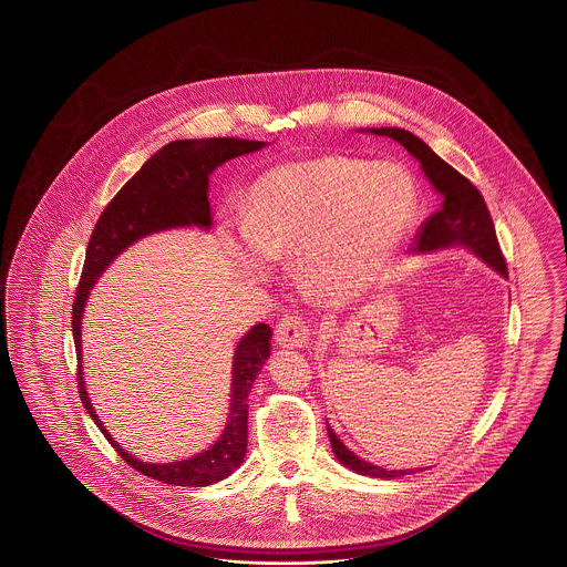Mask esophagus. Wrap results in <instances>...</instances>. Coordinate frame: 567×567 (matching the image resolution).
<instances>
[{
	"instance_id": "esophagus-1",
	"label": "esophagus",
	"mask_w": 567,
	"mask_h": 567,
	"mask_svg": "<svg viewBox=\"0 0 567 567\" xmlns=\"http://www.w3.org/2000/svg\"><path fill=\"white\" fill-rule=\"evenodd\" d=\"M310 324L306 318L287 315L280 318L274 331V338L285 348H306L310 341Z\"/></svg>"
}]
</instances>
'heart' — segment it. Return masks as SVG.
<instances>
[{
	"mask_svg": "<svg viewBox=\"0 0 567 567\" xmlns=\"http://www.w3.org/2000/svg\"><path fill=\"white\" fill-rule=\"evenodd\" d=\"M417 208L420 189L405 166L327 156L259 177L243 226L266 257L299 250V268L318 293L354 299L384 270ZM236 250L255 268L252 257Z\"/></svg>",
	"mask_w": 567,
	"mask_h": 567,
	"instance_id": "obj_1",
	"label": "heart"
}]
</instances>
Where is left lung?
Instances as JSON below:
<instances>
[{
    "label": "left lung",
    "mask_w": 567,
    "mask_h": 567,
    "mask_svg": "<svg viewBox=\"0 0 567 567\" xmlns=\"http://www.w3.org/2000/svg\"><path fill=\"white\" fill-rule=\"evenodd\" d=\"M371 133L399 141L413 158L420 159L426 177L436 187V192L443 194V206L424 221V226L420 227L413 250L426 252V250L447 249L455 245L466 247L476 252L485 264H489L494 270H498L502 276H508L506 259L499 249L492 215L475 185L462 173H457L445 159L439 158L431 147L413 133L403 128H373ZM327 431L338 460L359 475L394 478V476L413 473V471L409 473L408 471H385L380 466H373L350 452L336 436V432L329 429V424H327Z\"/></svg>",
    "instance_id": "8db88e82"
}]
</instances>
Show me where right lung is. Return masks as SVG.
<instances>
[{
  "mask_svg": "<svg viewBox=\"0 0 567 567\" xmlns=\"http://www.w3.org/2000/svg\"><path fill=\"white\" fill-rule=\"evenodd\" d=\"M264 141H249L236 136H213L194 141H173L164 145L147 159L133 179L117 192L114 200L107 204L92 229L82 276L73 299V341L78 354V392L89 409L94 424L112 443L117 455L128 462L141 475L152 476L168 485L182 487H204L231 475L247 453V422H249L250 388L270 357L272 331L268 324L259 322L238 343L234 354L231 375V413L221 439L189 460L173 464H145L124 452L110 432L103 429L101 420L92 409L82 380V312L89 299L92 285L103 272L115 255L133 245L138 238L177 226H210L208 206V175L226 159L261 150Z\"/></svg>",
  "mask_w": 567,
  "mask_h": 567,
  "instance_id": "obj_1",
  "label": "right lung"
}]
</instances>
